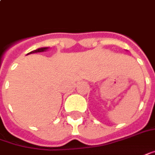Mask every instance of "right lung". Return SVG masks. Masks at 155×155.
Segmentation results:
<instances>
[{
    "label": "right lung",
    "instance_id": "1",
    "mask_svg": "<svg viewBox=\"0 0 155 155\" xmlns=\"http://www.w3.org/2000/svg\"><path fill=\"white\" fill-rule=\"evenodd\" d=\"M48 50V47H44V48H39V49H37V50H35L33 51H31L30 53L28 54H31V53H38V52H44V51H45Z\"/></svg>",
    "mask_w": 155,
    "mask_h": 155
}]
</instances>
